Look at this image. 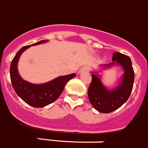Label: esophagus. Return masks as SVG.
<instances>
[{
	"instance_id": "esophagus-1",
	"label": "esophagus",
	"mask_w": 148,
	"mask_h": 148,
	"mask_svg": "<svg viewBox=\"0 0 148 148\" xmlns=\"http://www.w3.org/2000/svg\"><path fill=\"white\" fill-rule=\"evenodd\" d=\"M88 71H89V68H88V66H84V67H83L82 69H81L80 71L79 72V74H81V73H88Z\"/></svg>"
}]
</instances>
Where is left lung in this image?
Listing matches in <instances>:
<instances>
[{
    "label": "left lung",
    "mask_w": 148,
    "mask_h": 148,
    "mask_svg": "<svg viewBox=\"0 0 148 148\" xmlns=\"http://www.w3.org/2000/svg\"><path fill=\"white\" fill-rule=\"evenodd\" d=\"M116 65L121 66L123 73L117 86L112 89H108L103 84L99 72H91L92 81L88 88V98L92 106L101 113H110L120 108L127 102L132 92L134 71L130 57L114 52L112 63L99 66V72Z\"/></svg>",
    "instance_id": "obj_1"
}]
</instances>
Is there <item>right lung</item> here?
I'll return each instance as SVG.
<instances>
[{"mask_svg":"<svg viewBox=\"0 0 148 148\" xmlns=\"http://www.w3.org/2000/svg\"><path fill=\"white\" fill-rule=\"evenodd\" d=\"M48 40H41L32 45L21 48L16 53L10 65V79L14 90L24 102L35 108H42L55 102L61 94L66 84L75 76V73L58 76L55 79L43 84H33L24 80L18 70V63L21 55L31 45L47 42Z\"/></svg>","mask_w":148,"mask_h":148,"instance_id":"add662e5","label":"right lung"}]
</instances>
